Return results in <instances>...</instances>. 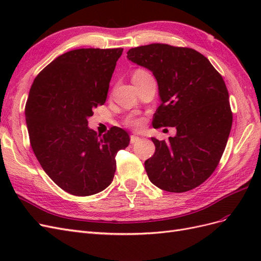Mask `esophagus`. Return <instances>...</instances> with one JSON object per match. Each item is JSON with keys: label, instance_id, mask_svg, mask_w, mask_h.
<instances>
[{"label": "esophagus", "instance_id": "34e87169", "mask_svg": "<svg viewBox=\"0 0 261 261\" xmlns=\"http://www.w3.org/2000/svg\"><path fill=\"white\" fill-rule=\"evenodd\" d=\"M139 140H140V137H138L136 135H132L130 136V144H135V143H137V141H139Z\"/></svg>", "mask_w": 261, "mask_h": 261}]
</instances>
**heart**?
Masks as SVG:
<instances>
[{
	"label": "heart",
	"instance_id": "b5f03b06",
	"mask_svg": "<svg viewBox=\"0 0 261 261\" xmlns=\"http://www.w3.org/2000/svg\"><path fill=\"white\" fill-rule=\"evenodd\" d=\"M144 73H146L145 70H141V69H139V70H136L135 72V74L134 75H138V74H144ZM133 75V76H134ZM143 120H141L140 117H137V116H130L128 120H127V124L128 125H130V126H134V127H140L141 125H143Z\"/></svg>",
	"mask_w": 261,
	"mask_h": 261
}]
</instances>
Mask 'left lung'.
Listing matches in <instances>:
<instances>
[{"mask_svg":"<svg viewBox=\"0 0 261 261\" xmlns=\"http://www.w3.org/2000/svg\"><path fill=\"white\" fill-rule=\"evenodd\" d=\"M127 59L156 80L161 105L153 127L176 128L168 141L151 137L155 151L145 161L147 175L165 192L191 191L216 170L230 135L233 115L223 78L189 48L152 43L128 50Z\"/></svg>","mask_w":261,"mask_h":261,"instance_id":"8db88e82","label":"left lung"}]
</instances>
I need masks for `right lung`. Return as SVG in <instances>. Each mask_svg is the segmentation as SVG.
<instances>
[{
    "label": "right lung",
    "instance_id": "add662e5",
    "mask_svg": "<svg viewBox=\"0 0 261 261\" xmlns=\"http://www.w3.org/2000/svg\"><path fill=\"white\" fill-rule=\"evenodd\" d=\"M123 49H77L60 55L35 78L25 115L30 145L49 177L63 191L90 196L113 180L115 155L129 144L124 129L105 135L88 127L105 105Z\"/></svg>",
    "mask_w": 261,
    "mask_h": 261
}]
</instances>
